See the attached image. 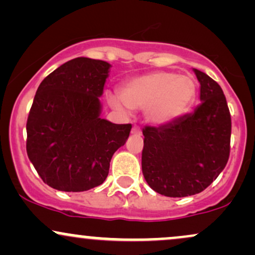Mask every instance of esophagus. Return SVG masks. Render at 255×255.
Returning a JSON list of instances; mask_svg holds the SVG:
<instances>
[{"mask_svg": "<svg viewBox=\"0 0 255 255\" xmlns=\"http://www.w3.org/2000/svg\"><path fill=\"white\" fill-rule=\"evenodd\" d=\"M131 133L136 134V135H140V134H141V129H140V128L137 127V126H134L133 129H131Z\"/></svg>", "mask_w": 255, "mask_h": 255, "instance_id": "esophagus-1", "label": "esophagus"}]
</instances>
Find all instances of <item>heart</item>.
Here are the masks:
<instances>
[{"instance_id": "b5f03b06", "label": "heart", "mask_w": 255, "mask_h": 255, "mask_svg": "<svg viewBox=\"0 0 255 255\" xmlns=\"http://www.w3.org/2000/svg\"><path fill=\"white\" fill-rule=\"evenodd\" d=\"M197 97V84L191 75L154 72L130 79L121 89V99L129 109H146L152 124L164 125L182 116ZM116 109L122 105L110 98Z\"/></svg>"}]
</instances>
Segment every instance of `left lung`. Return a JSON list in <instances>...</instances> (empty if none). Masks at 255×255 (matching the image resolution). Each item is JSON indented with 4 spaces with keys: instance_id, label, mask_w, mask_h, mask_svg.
<instances>
[{
    "instance_id": "left-lung-1",
    "label": "left lung",
    "mask_w": 255,
    "mask_h": 255,
    "mask_svg": "<svg viewBox=\"0 0 255 255\" xmlns=\"http://www.w3.org/2000/svg\"><path fill=\"white\" fill-rule=\"evenodd\" d=\"M201 103L169 124L142 129V174L153 191L170 198L203 192L227 165L231 118L221 86L194 69Z\"/></svg>"
}]
</instances>
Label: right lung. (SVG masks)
I'll use <instances>...</instances> for the list:
<instances>
[{
    "label": "right lung",
    "instance_id": "add662e5",
    "mask_svg": "<svg viewBox=\"0 0 255 255\" xmlns=\"http://www.w3.org/2000/svg\"><path fill=\"white\" fill-rule=\"evenodd\" d=\"M110 64L73 58L38 87L26 124L27 156L44 183L63 192L99 186L110 160L129 136L131 125L99 118Z\"/></svg>",
    "mask_w": 255,
    "mask_h": 255
}]
</instances>
